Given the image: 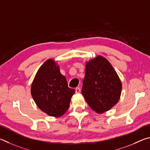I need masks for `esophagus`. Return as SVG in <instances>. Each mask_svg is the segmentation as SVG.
<instances>
[{
  "mask_svg": "<svg viewBox=\"0 0 150 150\" xmlns=\"http://www.w3.org/2000/svg\"><path fill=\"white\" fill-rule=\"evenodd\" d=\"M75 91H76V93H80V88H76L75 89Z\"/></svg>",
  "mask_w": 150,
  "mask_h": 150,
  "instance_id": "1",
  "label": "esophagus"
}]
</instances>
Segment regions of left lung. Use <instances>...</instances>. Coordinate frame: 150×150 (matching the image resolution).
Masks as SVG:
<instances>
[{"instance_id": "obj_1", "label": "left lung", "mask_w": 150, "mask_h": 150, "mask_svg": "<svg viewBox=\"0 0 150 150\" xmlns=\"http://www.w3.org/2000/svg\"><path fill=\"white\" fill-rule=\"evenodd\" d=\"M82 93L89 106L97 113L111 109L119 102L122 82L111 63L98 55L86 62Z\"/></svg>"}]
</instances>
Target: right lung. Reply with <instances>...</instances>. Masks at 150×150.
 <instances>
[{
    "label": "right lung",
    "instance_id": "1",
    "mask_svg": "<svg viewBox=\"0 0 150 150\" xmlns=\"http://www.w3.org/2000/svg\"><path fill=\"white\" fill-rule=\"evenodd\" d=\"M75 93L69 88L59 65L49 59L37 72L31 86V94L37 106L51 117H59L69 108L71 98Z\"/></svg>",
    "mask_w": 150,
    "mask_h": 150
}]
</instances>
